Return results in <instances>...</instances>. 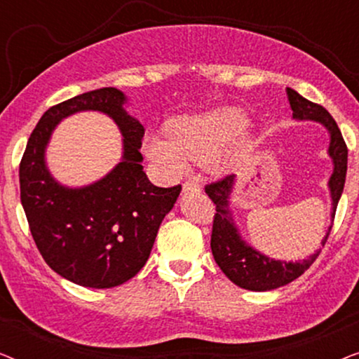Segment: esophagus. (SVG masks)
Wrapping results in <instances>:
<instances>
[{"mask_svg": "<svg viewBox=\"0 0 359 359\" xmlns=\"http://www.w3.org/2000/svg\"><path fill=\"white\" fill-rule=\"evenodd\" d=\"M183 191L184 193H199L201 191V183H199V180L198 178H188L183 183Z\"/></svg>", "mask_w": 359, "mask_h": 359, "instance_id": "34e87169", "label": "esophagus"}]
</instances>
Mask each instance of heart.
<instances>
[{
  "mask_svg": "<svg viewBox=\"0 0 359 359\" xmlns=\"http://www.w3.org/2000/svg\"><path fill=\"white\" fill-rule=\"evenodd\" d=\"M245 122V114L237 107L178 117L165 127L168 139L147 135L144 151L166 175H178L184 171L186 160L203 163L214 158L242 132Z\"/></svg>",
  "mask_w": 359,
  "mask_h": 359,
  "instance_id": "b5f03b06",
  "label": "heart"
}]
</instances>
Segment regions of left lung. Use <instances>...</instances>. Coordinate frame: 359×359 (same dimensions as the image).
Here are the masks:
<instances>
[{"label":"left lung","mask_w":359,"mask_h":359,"mask_svg":"<svg viewBox=\"0 0 359 359\" xmlns=\"http://www.w3.org/2000/svg\"><path fill=\"white\" fill-rule=\"evenodd\" d=\"M287 100L292 109V117L299 121H317L323 124L330 132V147L328 154L333 160V173L328 181L332 193V219H335L338 201L341 198L343 186L346 178L348 163V147L345 144L337 122L325 107L302 97L291 88H287ZM233 175H227L214 183L205 184V193L215 204V214L212 222V235H210V248L215 263L222 269L225 276L237 286L248 289V291H271V289L286 286L294 279L301 276L304 271L311 268L316 262L318 253H313L304 262L286 263L264 257L257 250L248 247L240 238L237 225L233 224L232 214L229 209V196L232 193ZM332 225L328 229L325 238L322 240V247H325Z\"/></svg>","instance_id":"1"}]
</instances>
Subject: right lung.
Listing matches in <instances>:
<instances>
[{
  "instance_id": "add662e5",
  "label": "right lung",
  "mask_w": 359,
  "mask_h": 359,
  "mask_svg": "<svg viewBox=\"0 0 359 359\" xmlns=\"http://www.w3.org/2000/svg\"><path fill=\"white\" fill-rule=\"evenodd\" d=\"M124 101L122 91L101 88L52 106L32 130L19 165L21 203L39 252L57 274L85 287L121 286L144 268L181 191V184L158 188L147 178L139 151L144 126L127 114ZM88 109L116 121L125 156L97 184L70 190L48 173L43 151L63 116Z\"/></svg>"
}]
</instances>
